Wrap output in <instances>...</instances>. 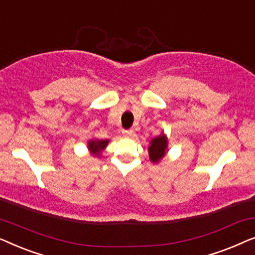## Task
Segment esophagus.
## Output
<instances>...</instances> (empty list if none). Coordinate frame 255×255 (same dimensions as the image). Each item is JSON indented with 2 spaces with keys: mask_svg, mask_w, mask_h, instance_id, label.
<instances>
[{
  "mask_svg": "<svg viewBox=\"0 0 255 255\" xmlns=\"http://www.w3.org/2000/svg\"><path fill=\"white\" fill-rule=\"evenodd\" d=\"M123 133L125 135H128V137H130V135L133 133V130H131V128H130V130H123Z\"/></svg>",
  "mask_w": 255,
  "mask_h": 255,
  "instance_id": "1",
  "label": "esophagus"
}]
</instances>
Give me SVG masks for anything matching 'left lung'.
Wrapping results in <instances>:
<instances>
[{
	"instance_id": "1",
	"label": "left lung",
	"mask_w": 255,
	"mask_h": 255,
	"mask_svg": "<svg viewBox=\"0 0 255 255\" xmlns=\"http://www.w3.org/2000/svg\"><path fill=\"white\" fill-rule=\"evenodd\" d=\"M167 148V139L165 135H160V137H156L151 140V146L148 147L149 152V159L152 160L153 162L159 161L160 159L165 155Z\"/></svg>"
}]
</instances>
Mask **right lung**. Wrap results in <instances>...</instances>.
I'll return each mask as SVG.
<instances>
[{
    "instance_id": "right-lung-1",
    "label": "right lung",
    "mask_w": 255,
    "mask_h": 255,
    "mask_svg": "<svg viewBox=\"0 0 255 255\" xmlns=\"http://www.w3.org/2000/svg\"><path fill=\"white\" fill-rule=\"evenodd\" d=\"M108 141L109 140H90L88 144L89 149L94 155H99L101 151L108 145Z\"/></svg>"
}]
</instances>
